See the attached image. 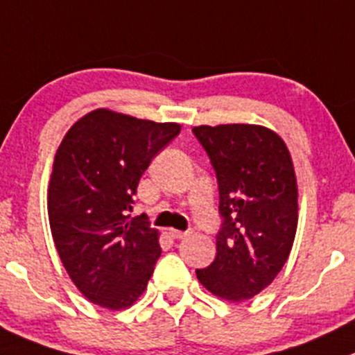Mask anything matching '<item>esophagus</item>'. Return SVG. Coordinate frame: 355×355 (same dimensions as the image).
<instances>
[{"label":"esophagus","mask_w":355,"mask_h":355,"mask_svg":"<svg viewBox=\"0 0 355 355\" xmlns=\"http://www.w3.org/2000/svg\"><path fill=\"white\" fill-rule=\"evenodd\" d=\"M170 234L171 237H173V239H185V237L189 236V234H191V230H177V229H170Z\"/></svg>","instance_id":"1"}]
</instances>
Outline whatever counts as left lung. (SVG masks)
<instances>
[{
  "label": "left lung",
  "instance_id": "8db88e82",
  "mask_svg": "<svg viewBox=\"0 0 355 355\" xmlns=\"http://www.w3.org/2000/svg\"><path fill=\"white\" fill-rule=\"evenodd\" d=\"M216 173L222 227L216 257L196 269L215 297L243 302L269 286L290 257L298 185L284 140L260 125L194 126Z\"/></svg>",
  "mask_w": 355,
  "mask_h": 355
}]
</instances>
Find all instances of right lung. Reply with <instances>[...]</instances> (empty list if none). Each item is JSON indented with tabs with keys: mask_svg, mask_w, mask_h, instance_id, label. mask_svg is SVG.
Masks as SVG:
<instances>
[{
	"mask_svg": "<svg viewBox=\"0 0 355 355\" xmlns=\"http://www.w3.org/2000/svg\"><path fill=\"white\" fill-rule=\"evenodd\" d=\"M178 133L177 123L97 109L62 139L48 185V218L69 277L92 304L121 311L147 288L161 254L159 232L130 211L140 177Z\"/></svg>",
	"mask_w": 355,
	"mask_h": 355,
	"instance_id": "1",
	"label": "right lung"
}]
</instances>
